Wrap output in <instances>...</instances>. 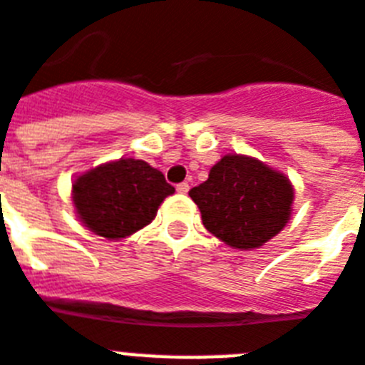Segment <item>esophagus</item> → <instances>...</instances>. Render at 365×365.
<instances>
[{"instance_id": "34e87169", "label": "esophagus", "mask_w": 365, "mask_h": 365, "mask_svg": "<svg viewBox=\"0 0 365 365\" xmlns=\"http://www.w3.org/2000/svg\"><path fill=\"white\" fill-rule=\"evenodd\" d=\"M176 191L180 192V195H185V192L189 191V183H187V182L178 183V185H176Z\"/></svg>"}]
</instances>
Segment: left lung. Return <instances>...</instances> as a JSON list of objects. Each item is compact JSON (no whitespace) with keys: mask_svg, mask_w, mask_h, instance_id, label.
<instances>
[{"mask_svg":"<svg viewBox=\"0 0 365 365\" xmlns=\"http://www.w3.org/2000/svg\"><path fill=\"white\" fill-rule=\"evenodd\" d=\"M202 225L240 251L259 250L289 223L294 187L289 178L257 157L229 153L210 168L208 180L189 191Z\"/></svg>","mask_w":365,"mask_h":365,"instance_id":"8db88e82","label":"left lung"}]
</instances>
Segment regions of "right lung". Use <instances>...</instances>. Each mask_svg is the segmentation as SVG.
<instances>
[{"mask_svg": "<svg viewBox=\"0 0 365 365\" xmlns=\"http://www.w3.org/2000/svg\"><path fill=\"white\" fill-rule=\"evenodd\" d=\"M173 192L161 170L142 159L121 157L76 176L71 198L88 230L106 240H123L152 223Z\"/></svg>", "mask_w": 365, "mask_h": 365, "instance_id": "right-lung-1", "label": "right lung"}]
</instances>
